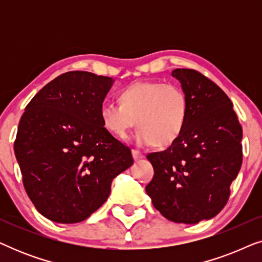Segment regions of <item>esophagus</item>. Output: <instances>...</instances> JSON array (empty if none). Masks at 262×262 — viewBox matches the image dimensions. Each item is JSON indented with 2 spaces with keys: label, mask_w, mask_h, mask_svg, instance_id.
Instances as JSON below:
<instances>
[{
  "label": "esophagus",
  "mask_w": 262,
  "mask_h": 262,
  "mask_svg": "<svg viewBox=\"0 0 262 262\" xmlns=\"http://www.w3.org/2000/svg\"><path fill=\"white\" fill-rule=\"evenodd\" d=\"M132 156H134V159L136 161L143 159V154L141 151H138V150H136V149H132Z\"/></svg>",
  "instance_id": "34e87169"
}]
</instances>
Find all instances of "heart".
Returning a JSON list of instances; mask_svg holds the SVG:
<instances>
[{
	"instance_id": "1",
	"label": "heart",
	"mask_w": 262,
	"mask_h": 262,
	"mask_svg": "<svg viewBox=\"0 0 262 262\" xmlns=\"http://www.w3.org/2000/svg\"><path fill=\"white\" fill-rule=\"evenodd\" d=\"M188 118V99L178 85L157 81L136 82L119 93V105L103 102L100 119L107 131L126 138L135 124L138 145L168 146L178 141Z\"/></svg>"
}]
</instances>
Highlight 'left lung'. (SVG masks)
<instances>
[{
  "mask_svg": "<svg viewBox=\"0 0 262 262\" xmlns=\"http://www.w3.org/2000/svg\"><path fill=\"white\" fill-rule=\"evenodd\" d=\"M188 118L169 148L146 155L154 167L145 191L163 217L195 224L221 212L242 164V127L228 95L193 69H175Z\"/></svg>",
  "mask_w": 262,
  "mask_h": 262,
  "instance_id": "1",
  "label": "left lung"
}]
</instances>
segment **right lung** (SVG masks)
<instances>
[{
  "instance_id": "1",
  "label": "right lung",
  "mask_w": 262,
  "mask_h": 262,
  "mask_svg": "<svg viewBox=\"0 0 262 262\" xmlns=\"http://www.w3.org/2000/svg\"><path fill=\"white\" fill-rule=\"evenodd\" d=\"M113 78L69 71L26 106L14 151L24 187L39 213L78 223L106 202L113 179L132 166L131 150L100 119Z\"/></svg>"
}]
</instances>
